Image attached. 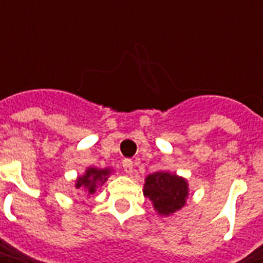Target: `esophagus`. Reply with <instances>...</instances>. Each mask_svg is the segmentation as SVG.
<instances>
[{"label": "esophagus", "mask_w": 263, "mask_h": 263, "mask_svg": "<svg viewBox=\"0 0 263 263\" xmlns=\"http://www.w3.org/2000/svg\"><path fill=\"white\" fill-rule=\"evenodd\" d=\"M123 170L126 174H132L133 173V161L132 159H124L123 161Z\"/></svg>", "instance_id": "esophagus-1"}]
</instances>
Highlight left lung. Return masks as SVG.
<instances>
[{
	"mask_svg": "<svg viewBox=\"0 0 263 263\" xmlns=\"http://www.w3.org/2000/svg\"><path fill=\"white\" fill-rule=\"evenodd\" d=\"M143 195L149 197L159 217H170L186 205L189 183L170 171H157L145 178Z\"/></svg>",
	"mask_w": 263,
	"mask_h": 263,
	"instance_id": "left-lung-1",
	"label": "left lung"
}]
</instances>
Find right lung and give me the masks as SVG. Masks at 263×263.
I'll return each mask as SVG.
<instances>
[{"label": "right lung", "mask_w": 263, "mask_h": 263, "mask_svg": "<svg viewBox=\"0 0 263 263\" xmlns=\"http://www.w3.org/2000/svg\"><path fill=\"white\" fill-rule=\"evenodd\" d=\"M111 173H112L111 168L89 167L86 168L83 176L77 177L74 186H76V189L85 190L86 195H92L96 192L98 186H102L105 183Z\"/></svg>", "instance_id": "1"}]
</instances>
